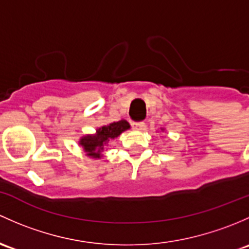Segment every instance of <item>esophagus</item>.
<instances>
[{
	"instance_id": "1",
	"label": "esophagus",
	"mask_w": 249,
	"mask_h": 249,
	"mask_svg": "<svg viewBox=\"0 0 249 249\" xmlns=\"http://www.w3.org/2000/svg\"><path fill=\"white\" fill-rule=\"evenodd\" d=\"M132 125L137 130H143V128H145V124L143 122H133Z\"/></svg>"
}]
</instances>
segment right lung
<instances>
[{
	"label": "right lung",
	"mask_w": 249,
	"mask_h": 249,
	"mask_svg": "<svg viewBox=\"0 0 249 249\" xmlns=\"http://www.w3.org/2000/svg\"><path fill=\"white\" fill-rule=\"evenodd\" d=\"M129 128L130 125L125 120L112 122V124L98 128L96 134H89L83 137L79 143L83 146L84 151L89 157L101 158V152L103 151L107 142L117 138L122 132L129 129Z\"/></svg>",
	"instance_id": "1"
}]
</instances>
